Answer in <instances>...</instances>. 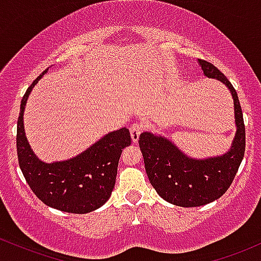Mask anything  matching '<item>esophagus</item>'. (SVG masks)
I'll return each instance as SVG.
<instances>
[{
  "instance_id": "1",
  "label": "esophagus",
  "mask_w": 261,
  "mask_h": 261,
  "mask_svg": "<svg viewBox=\"0 0 261 261\" xmlns=\"http://www.w3.org/2000/svg\"><path fill=\"white\" fill-rule=\"evenodd\" d=\"M130 137H132V142L133 143H138L139 136L142 134L143 132V125L140 123H133L130 125Z\"/></svg>"
}]
</instances>
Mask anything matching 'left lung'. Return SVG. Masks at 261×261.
<instances>
[{
	"label": "left lung",
	"instance_id": "obj_1",
	"mask_svg": "<svg viewBox=\"0 0 261 261\" xmlns=\"http://www.w3.org/2000/svg\"><path fill=\"white\" fill-rule=\"evenodd\" d=\"M203 74L227 86L234 103L236 134L229 150L217 156L195 159L160 134L143 132L139 146L149 181L160 197L180 207H197L218 200L229 189L245 151L242 107L233 85L206 60L198 59Z\"/></svg>",
	"mask_w": 261,
	"mask_h": 261
}]
</instances>
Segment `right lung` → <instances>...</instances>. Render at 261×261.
I'll use <instances>...</instances> for the list:
<instances>
[{
  "instance_id": "add662e5",
  "label": "right lung",
  "mask_w": 261,
  "mask_h": 261,
  "mask_svg": "<svg viewBox=\"0 0 261 261\" xmlns=\"http://www.w3.org/2000/svg\"><path fill=\"white\" fill-rule=\"evenodd\" d=\"M45 70L28 87L20 102L17 122V155L19 168L32 191L43 203L69 213L92 212L108 201L116 184L117 168L122 150L130 144L127 128L102 137L76 156L44 163L34 154L24 132L23 115L27 99Z\"/></svg>"
}]
</instances>
